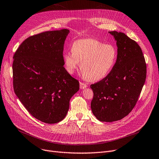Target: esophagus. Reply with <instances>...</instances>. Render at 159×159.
<instances>
[{
  "label": "esophagus",
  "instance_id": "1",
  "mask_svg": "<svg viewBox=\"0 0 159 159\" xmlns=\"http://www.w3.org/2000/svg\"><path fill=\"white\" fill-rule=\"evenodd\" d=\"M80 89H84L86 88L87 87V85L85 83H83V82H80Z\"/></svg>",
  "mask_w": 159,
  "mask_h": 159
}]
</instances>
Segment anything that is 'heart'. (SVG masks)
Listing matches in <instances>:
<instances>
[{
  "instance_id": "obj_1",
  "label": "heart",
  "mask_w": 159,
  "mask_h": 159,
  "mask_svg": "<svg viewBox=\"0 0 159 159\" xmlns=\"http://www.w3.org/2000/svg\"><path fill=\"white\" fill-rule=\"evenodd\" d=\"M66 70L73 74L80 62L84 76L90 81H98L109 74L116 65L117 51L111 44H104L93 39L75 41L72 52L65 53Z\"/></svg>"
}]
</instances>
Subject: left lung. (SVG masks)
Listing matches in <instances>:
<instances>
[{"label":"left lung","mask_w":159,"mask_h":159,"mask_svg":"<svg viewBox=\"0 0 159 159\" xmlns=\"http://www.w3.org/2000/svg\"><path fill=\"white\" fill-rule=\"evenodd\" d=\"M117 46L116 65L106 77L90 85L92 112L102 122L126 117L134 108L145 84L147 67L141 48L123 33L111 31Z\"/></svg>","instance_id":"obj_1"}]
</instances>
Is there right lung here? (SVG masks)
I'll list each match as a JSON object with an SVG mask.
<instances>
[{
	"label": "right lung",
	"instance_id": "obj_1",
	"mask_svg": "<svg viewBox=\"0 0 159 159\" xmlns=\"http://www.w3.org/2000/svg\"><path fill=\"white\" fill-rule=\"evenodd\" d=\"M68 29L47 31L25 40L14 55L16 94L34 118L59 123L68 113L79 81L66 70L63 49Z\"/></svg>",
	"mask_w": 159,
	"mask_h": 159
}]
</instances>
